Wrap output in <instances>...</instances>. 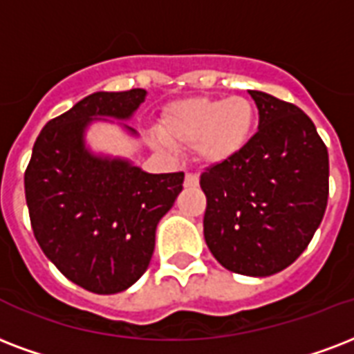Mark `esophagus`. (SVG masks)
I'll use <instances>...</instances> for the list:
<instances>
[{
    "mask_svg": "<svg viewBox=\"0 0 354 354\" xmlns=\"http://www.w3.org/2000/svg\"><path fill=\"white\" fill-rule=\"evenodd\" d=\"M183 185L185 187H196L198 185V176L196 174H185V180H183Z\"/></svg>",
    "mask_w": 354,
    "mask_h": 354,
    "instance_id": "1",
    "label": "esophagus"
}]
</instances>
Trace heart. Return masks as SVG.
I'll return each instance as SVG.
<instances>
[{"label":"heart","instance_id":"obj_1","mask_svg":"<svg viewBox=\"0 0 354 354\" xmlns=\"http://www.w3.org/2000/svg\"><path fill=\"white\" fill-rule=\"evenodd\" d=\"M254 122V104L243 96L180 100L169 105L153 142L161 148L193 145L198 161L219 165L247 147Z\"/></svg>","mask_w":354,"mask_h":354}]
</instances>
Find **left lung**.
<instances>
[{
	"label": "left lung",
	"mask_w": 354,
	"mask_h": 354,
	"mask_svg": "<svg viewBox=\"0 0 354 354\" xmlns=\"http://www.w3.org/2000/svg\"><path fill=\"white\" fill-rule=\"evenodd\" d=\"M260 124L247 147L202 172L204 239L232 273L269 277L312 241L328 198V152L297 105L249 91Z\"/></svg>",
	"instance_id": "obj_1"
}]
</instances>
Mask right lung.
Masks as SVG:
<instances>
[{"label": "right lung", "mask_w": 354, "mask_h": 354, "mask_svg": "<svg viewBox=\"0 0 354 354\" xmlns=\"http://www.w3.org/2000/svg\"><path fill=\"white\" fill-rule=\"evenodd\" d=\"M147 98L145 88L94 93L46 124L24 185L33 234L46 258L83 290L111 295L148 269L156 228L180 195L183 172L150 174L129 159L94 153L88 126L124 124Z\"/></svg>", "instance_id": "obj_1"}]
</instances>
